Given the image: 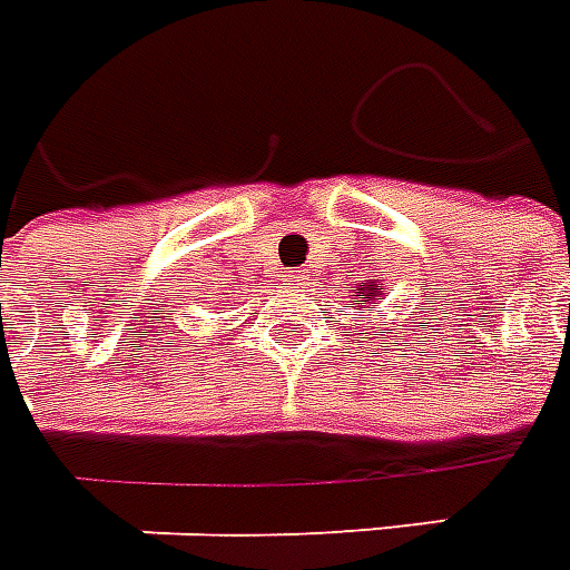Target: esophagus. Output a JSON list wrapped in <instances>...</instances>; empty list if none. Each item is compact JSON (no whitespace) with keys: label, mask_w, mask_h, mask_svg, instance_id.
<instances>
[{"label":"esophagus","mask_w":570,"mask_h":570,"mask_svg":"<svg viewBox=\"0 0 570 570\" xmlns=\"http://www.w3.org/2000/svg\"><path fill=\"white\" fill-rule=\"evenodd\" d=\"M298 281H305V274H302V277H298V274H289V284L298 286Z\"/></svg>","instance_id":"1"}]
</instances>
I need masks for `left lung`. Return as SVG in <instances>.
I'll use <instances>...</instances> for the list:
<instances>
[{
	"label": "left lung",
	"instance_id": "1",
	"mask_svg": "<svg viewBox=\"0 0 570 570\" xmlns=\"http://www.w3.org/2000/svg\"><path fill=\"white\" fill-rule=\"evenodd\" d=\"M386 296V289L381 286V281H365L360 284V298H356V307L353 311H360L362 317H365V307L377 305V298Z\"/></svg>",
	"mask_w": 570,
	"mask_h": 570
}]
</instances>
